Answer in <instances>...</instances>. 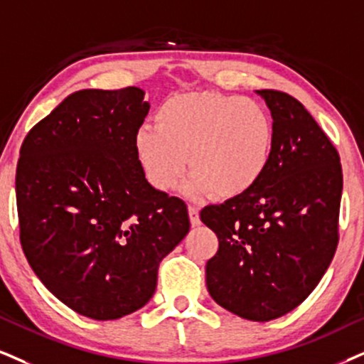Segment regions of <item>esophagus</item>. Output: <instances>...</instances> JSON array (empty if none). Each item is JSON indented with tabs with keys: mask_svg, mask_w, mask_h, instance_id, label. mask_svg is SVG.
Instances as JSON below:
<instances>
[{
	"mask_svg": "<svg viewBox=\"0 0 364 364\" xmlns=\"http://www.w3.org/2000/svg\"><path fill=\"white\" fill-rule=\"evenodd\" d=\"M189 218H191V224H192V226H199V224H200L199 209H197L196 205H189Z\"/></svg>",
	"mask_w": 364,
	"mask_h": 364,
	"instance_id": "34e87169",
	"label": "esophagus"
}]
</instances>
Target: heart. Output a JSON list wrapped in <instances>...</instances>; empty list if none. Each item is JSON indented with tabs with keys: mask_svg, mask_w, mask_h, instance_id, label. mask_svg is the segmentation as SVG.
Here are the masks:
<instances>
[{
	"mask_svg": "<svg viewBox=\"0 0 364 364\" xmlns=\"http://www.w3.org/2000/svg\"><path fill=\"white\" fill-rule=\"evenodd\" d=\"M155 128L134 134V151L150 183L160 191L182 182L189 159L192 189L218 199L245 194L270 164L273 121L258 102L221 92L168 97L154 116Z\"/></svg>",
	"mask_w": 364,
	"mask_h": 364,
	"instance_id": "1",
	"label": "heart"
}]
</instances>
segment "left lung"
Here are the masks:
<instances>
[{
	"instance_id": "1",
	"label": "left lung",
	"mask_w": 364,
	"mask_h": 364,
	"mask_svg": "<svg viewBox=\"0 0 364 364\" xmlns=\"http://www.w3.org/2000/svg\"><path fill=\"white\" fill-rule=\"evenodd\" d=\"M273 118V151L262 178L200 221L216 232L205 284L219 306L248 321L285 316L306 300L339 241L343 168L327 134L300 101L258 91Z\"/></svg>"
}]
</instances>
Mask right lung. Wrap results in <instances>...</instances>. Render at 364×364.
Here are the masks:
<instances>
[{
  "label": "right lung",
  "mask_w": 364,
  "mask_h": 364,
  "mask_svg": "<svg viewBox=\"0 0 364 364\" xmlns=\"http://www.w3.org/2000/svg\"><path fill=\"white\" fill-rule=\"evenodd\" d=\"M140 87L82 89L30 129L16 165L20 243L40 282L80 316L141 309L159 264L189 232L187 205L156 191L134 151Z\"/></svg>",
  "instance_id": "add662e5"
}]
</instances>
